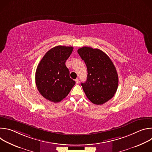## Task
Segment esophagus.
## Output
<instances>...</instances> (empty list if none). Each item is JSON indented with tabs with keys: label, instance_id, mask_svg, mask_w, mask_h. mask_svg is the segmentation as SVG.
<instances>
[{
	"label": "esophagus",
	"instance_id": "esophagus-1",
	"mask_svg": "<svg viewBox=\"0 0 152 152\" xmlns=\"http://www.w3.org/2000/svg\"><path fill=\"white\" fill-rule=\"evenodd\" d=\"M75 82H76V83H77H77L79 82V79H75Z\"/></svg>",
	"mask_w": 152,
	"mask_h": 152
}]
</instances>
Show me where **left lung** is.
I'll return each mask as SVG.
<instances>
[{
    "instance_id": "left-lung-1",
    "label": "left lung",
    "mask_w": 152,
    "mask_h": 152,
    "mask_svg": "<svg viewBox=\"0 0 152 152\" xmlns=\"http://www.w3.org/2000/svg\"><path fill=\"white\" fill-rule=\"evenodd\" d=\"M77 52L87 67V79L81 83L87 98L99 105L110 100L117 91L118 77L114 65L104 52L98 49L83 47Z\"/></svg>"
}]
</instances>
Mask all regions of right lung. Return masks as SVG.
Wrapping results in <instances>:
<instances>
[{
  "mask_svg": "<svg viewBox=\"0 0 152 152\" xmlns=\"http://www.w3.org/2000/svg\"><path fill=\"white\" fill-rule=\"evenodd\" d=\"M73 47L58 46L50 49L41 59L35 72V83L39 93L54 103L66 97L76 82L70 77L66 61Z\"/></svg>",
  "mask_w": 152,
  "mask_h": 152,
  "instance_id": "right-lung-1",
  "label": "right lung"
}]
</instances>
